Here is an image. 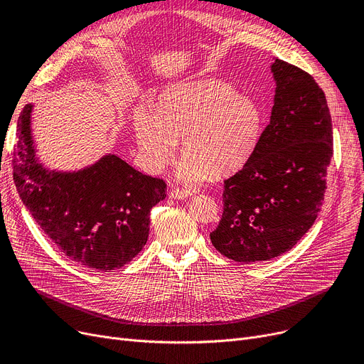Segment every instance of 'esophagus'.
Wrapping results in <instances>:
<instances>
[{
  "label": "esophagus",
  "mask_w": 364,
  "mask_h": 364,
  "mask_svg": "<svg viewBox=\"0 0 364 364\" xmlns=\"http://www.w3.org/2000/svg\"><path fill=\"white\" fill-rule=\"evenodd\" d=\"M169 196L172 199H187L190 196V192H187V190H181V188H172L169 192Z\"/></svg>",
  "instance_id": "esophagus-1"
}]
</instances>
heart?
Instances as JSON below:
<instances>
[{
    "label": "heart",
    "mask_w": 364,
    "mask_h": 364,
    "mask_svg": "<svg viewBox=\"0 0 364 364\" xmlns=\"http://www.w3.org/2000/svg\"><path fill=\"white\" fill-rule=\"evenodd\" d=\"M136 140L144 166L159 172L174 159L178 139L183 155L178 178L196 183L209 172L223 177L242 168L259 144L264 113L247 95L221 81L183 82L161 95L158 110H137Z\"/></svg>",
    "instance_id": "b5f03b06"
}]
</instances>
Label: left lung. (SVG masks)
<instances>
[{"mask_svg":"<svg viewBox=\"0 0 364 364\" xmlns=\"http://www.w3.org/2000/svg\"><path fill=\"white\" fill-rule=\"evenodd\" d=\"M270 124L254 156L224 181V211L211 233L215 250L237 262L269 261L314 224L333 155L323 90L302 69L274 59Z\"/></svg>","mask_w":364,"mask_h":364,"instance_id":"obj_1","label":"left lung"}]
</instances>
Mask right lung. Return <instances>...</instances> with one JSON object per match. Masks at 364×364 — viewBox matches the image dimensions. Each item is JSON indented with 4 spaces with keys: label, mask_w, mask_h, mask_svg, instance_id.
<instances>
[{
    "label": "right lung",
    "mask_w": 364,
    "mask_h": 364,
    "mask_svg": "<svg viewBox=\"0 0 364 364\" xmlns=\"http://www.w3.org/2000/svg\"><path fill=\"white\" fill-rule=\"evenodd\" d=\"M33 105L17 122L13 178L41 230L72 261L88 269H119L147 242L151 208L166 198V184L134 169L117 155L76 171L50 169L36 156Z\"/></svg>",
    "instance_id": "add662e5"
}]
</instances>
